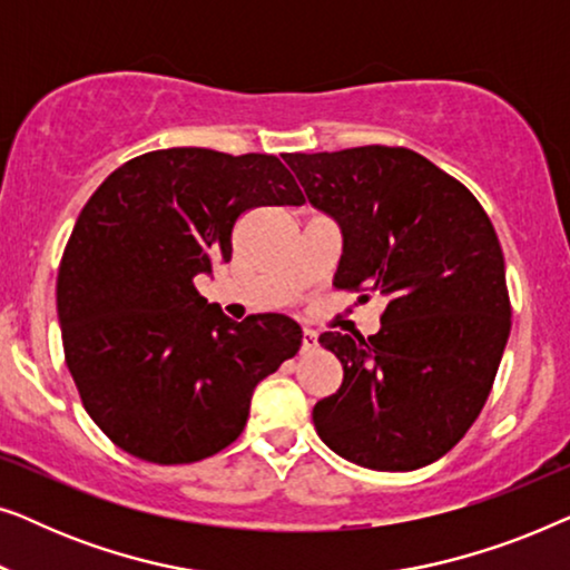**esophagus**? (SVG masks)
Returning <instances> with one entry per match:
<instances>
[{"label":"esophagus","mask_w":570,"mask_h":570,"mask_svg":"<svg viewBox=\"0 0 570 570\" xmlns=\"http://www.w3.org/2000/svg\"><path fill=\"white\" fill-rule=\"evenodd\" d=\"M316 347H318V334L314 330H303V342H301L303 353H311V350Z\"/></svg>","instance_id":"34e87169"}]
</instances>
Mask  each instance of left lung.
I'll return each mask as SVG.
<instances>
[{
    "label": "left lung",
    "mask_w": 570,
    "mask_h": 570,
    "mask_svg": "<svg viewBox=\"0 0 570 570\" xmlns=\"http://www.w3.org/2000/svg\"><path fill=\"white\" fill-rule=\"evenodd\" d=\"M285 163L345 233L334 287L389 298L379 334L318 337L345 373L316 402V433L368 470L431 464L485 407L509 340L493 223L462 181L407 147L291 153Z\"/></svg>",
    "instance_id": "8db88e82"
}]
</instances>
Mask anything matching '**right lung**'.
Returning a JSON list of instances; mask_svg holds the SVG:
<instances>
[{"instance_id":"right-lung-1","label":"right lung","mask_w":570,"mask_h":570,"mask_svg":"<svg viewBox=\"0 0 570 570\" xmlns=\"http://www.w3.org/2000/svg\"><path fill=\"white\" fill-rule=\"evenodd\" d=\"M303 202L275 155L205 147L145 153L98 186L65 246L57 308L82 407L116 446L191 464L244 433L256 384L303 332L279 314L230 322L194 277L230 262L248 209Z\"/></svg>"}]
</instances>
